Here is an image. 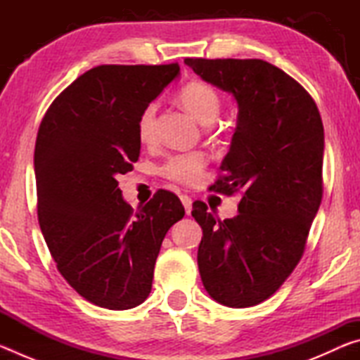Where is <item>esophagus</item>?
I'll use <instances>...</instances> for the list:
<instances>
[{
	"label": "esophagus",
	"instance_id": "34e87169",
	"mask_svg": "<svg viewBox=\"0 0 360 360\" xmlns=\"http://www.w3.org/2000/svg\"><path fill=\"white\" fill-rule=\"evenodd\" d=\"M181 203H182V206H184L186 214L187 216L191 214V211H192V198L187 197V195H181Z\"/></svg>",
	"mask_w": 360,
	"mask_h": 360
}]
</instances>
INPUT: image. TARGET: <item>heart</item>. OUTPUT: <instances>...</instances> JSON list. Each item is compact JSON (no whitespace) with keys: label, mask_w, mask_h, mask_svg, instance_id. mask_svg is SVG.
Segmentation results:
<instances>
[{"label":"heart","mask_w":360,"mask_h":360,"mask_svg":"<svg viewBox=\"0 0 360 360\" xmlns=\"http://www.w3.org/2000/svg\"><path fill=\"white\" fill-rule=\"evenodd\" d=\"M178 100L181 106L203 125L211 124L221 111V95L212 85L202 81L184 85L178 95ZM155 112L157 106L150 103L139 114L138 138L141 143H150L154 138ZM206 163H208V157L203 152H188V154L169 158L163 165L162 172L169 179L184 182V184H193L202 178Z\"/></svg>","instance_id":"heart-1"}]
</instances>
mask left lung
<instances>
[{"mask_svg":"<svg viewBox=\"0 0 360 360\" xmlns=\"http://www.w3.org/2000/svg\"><path fill=\"white\" fill-rule=\"evenodd\" d=\"M205 82L230 94L238 119L217 192H241L238 214L219 221L205 203L198 270L211 298L254 307L294 271L322 200L324 127L300 84L264 60L186 58Z\"/></svg>","mask_w":360,"mask_h":360,"instance_id":"left-lung-1","label":"left lung"}]
</instances>
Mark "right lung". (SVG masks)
Masks as SVG:
<instances>
[{"label": "right lung", "mask_w": 360, "mask_h": 360, "mask_svg": "<svg viewBox=\"0 0 360 360\" xmlns=\"http://www.w3.org/2000/svg\"><path fill=\"white\" fill-rule=\"evenodd\" d=\"M178 76V63L96 66L39 125V227L62 276L96 307L130 309L148 298L162 241L186 214L167 191L133 211L115 179L139 157V114Z\"/></svg>", "instance_id": "1"}]
</instances>
